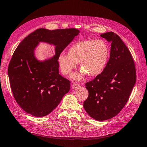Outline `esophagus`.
<instances>
[{
  "instance_id": "esophagus-1",
  "label": "esophagus",
  "mask_w": 147,
  "mask_h": 147,
  "mask_svg": "<svg viewBox=\"0 0 147 147\" xmlns=\"http://www.w3.org/2000/svg\"><path fill=\"white\" fill-rule=\"evenodd\" d=\"M72 88L73 89H76L77 88H80V84H72Z\"/></svg>"
}]
</instances>
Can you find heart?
<instances>
[{
	"mask_svg": "<svg viewBox=\"0 0 147 147\" xmlns=\"http://www.w3.org/2000/svg\"><path fill=\"white\" fill-rule=\"evenodd\" d=\"M110 50L106 41L102 40H88L78 41L67 51V55L58 56V62L60 70L64 75H70L80 63L81 70L72 76L74 81H80L86 75L96 76L106 68Z\"/></svg>",
	"mask_w": 147,
	"mask_h": 147,
	"instance_id": "b5f03b06",
	"label": "heart"
}]
</instances>
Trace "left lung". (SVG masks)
Segmentation results:
<instances>
[{
	"mask_svg": "<svg viewBox=\"0 0 147 147\" xmlns=\"http://www.w3.org/2000/svg\"><path fill=\"white\" fill-rule=\"evenodd\" d=\"M100 36L111 42L110 58L103 72L86 84L89 96L83 104L88 115L98 121L119 114L136 81L132 56L121 38L112 32Z\"/></svg>",
	"mask_w": 147,
	"mask_h": 147,
	"instance_id": "obj_1",
	"label": "left lung"
}]
</instances>
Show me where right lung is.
I'll return each instance as SVG.
<instances>
[{
  "label": "right lung",
  "mask_w": 147,
  "mask_h": 147,
  "mask_svg": "<svg viewBox=\"0 0 147 147\" xmlns=\"http://www.w3.org/2000/svg\"><path fill=\"white\" fill-rule=\"evenodd\" d=\"M80 33L76 28H39L18 45L9 63L8 75L14 98L26 112L37 117L46 116L69 92L70 81L59 74L58 58ZM41 42L53 45L55 55L38 59L35 50Z\"/></svg>",
  "instance_id": "right-lung-1"
}]
</instances>
